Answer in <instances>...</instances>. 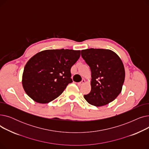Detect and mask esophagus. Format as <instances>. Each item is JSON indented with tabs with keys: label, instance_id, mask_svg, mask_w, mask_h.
<instances>
[{
	"label": "esophagus",
	"instance_id": "1",
	"mask_svg": "<svg viewBox=\"0 0 149 149\" xmlns=\"http://www.w3.org/2000/svg\"><path fill=\"white\" fill-rule=\"evenodd\" d=\"M85 80H83L81 82H79V83H78V86H82L84 83H85Z\"/></svg>",
	"mask_w": 149,
	"mask_h": 149
}]
</instances>
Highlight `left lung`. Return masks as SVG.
Here are the masks:
<instances>
[{
    "mask_svg": "<svg viewBox=\"0 0 149 149\" xmlns=\"http://www.w3.org/2000/svg\"><path fill=\"white\" fill-rule=\"evenodd\" d=\"M82 58L91 71V91L84 98L97 107L113 101L121 93L125 79V69L120 57L115 52L104 49L81 50Z\"/></svg>",
    "mask_w": 149,
    "mask_h": 149,
    "instance_id": "left-lung-1",
    "label": "left lung"
}]
</instances>
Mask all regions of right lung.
Wrapping results in <instances>:
<instances>
[{
	"mask_svg": "<svg viewBox=\"0 0 149 149\" xmlns=\"http://www.w3.org/2000/svg\"><path fill=\"white\" fill-rule=\"evenodd\" d=\"M80 57V50L48 49L37 53L23 70V89L38 103H48L57 98L72 82L70 68Z\"/></svg>",
	"mask_w": 149,
	"mask_h": 149,
	"instance_id": "add662e5",
	"label": "right lung"
}]
</instances>
